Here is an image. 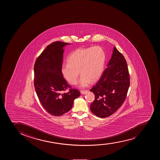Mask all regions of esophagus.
Returning <instances> with one entry per match:
<instances>
[{
	"instance_id": "esophagus-1",
	"label": "esophagus",
	"mask_w": 160,
	"mask_h": 160,
	"mask_svg": "<svg viewBox=\"0 0 160 160\" xmlns=\"http://www.w3.org/2000/svg\"><path fill=\"white\" fill-rule=\"evenodd\" d=\"M81 94H86V93H87L88 91L87 90H81Z\"/></svg>"
}]
</instances>
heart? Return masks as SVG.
<instances>
[{
	"instance_id": "heart-1",
	"label": "heart",
	"mask_w": 160,
	"mask_h": 160,
	"mask_svg": "<svg viewBox=\"0 0 160 160\" xmlns=\"http://www.w3.org/2000/svg\"><path fill=\"white\" fill-rule=\"evenodd\" d=\"M106 61V54L100 46L77 49L68 56L67 64L62 65L63 78L70 84H77L79 71L81 74L80 86L87 87L98 80L103 73Z\"/></svg>"
}]
</instances>
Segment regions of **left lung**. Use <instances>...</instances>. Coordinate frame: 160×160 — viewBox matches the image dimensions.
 I'll list each match as a JSON object with an SVG mask.
<instances>
[{"label":"left lung","mask_w":160,"mask_h":160,"mask_svg":"<svg viewBox=\"0 0 160 160\" xmlns=\"http://www.w3.org/2000/svg\"><path fill=\"white\" fill-rule=\"evenodd\" d=\"M108 67L97 84L90 90L95 95L91 111L100 118L110 116L120 108L129 87L126 61L115 46Z\"/></svg>","instance_id":"8db88e82"}]
</instances>
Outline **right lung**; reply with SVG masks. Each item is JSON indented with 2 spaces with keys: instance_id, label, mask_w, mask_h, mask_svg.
I'll return each mask as SVG.
<instances>
[{
  "instance_id": "right-lung-1",
  "label": "right lung",
  "mask_w": 160,
  "mask_h": 160,
  "mask_svg": "<svg viewBox=\"0 0 160 160\" xmlns=\"http://www.w3.org/2000/svg\"><path fill=\"white\" fill-rule=\"evenodd\" d=\"M70 43L57 41L46 47L38 57L34 66V85L43 108L49 114L62 115L72 108L80 93L71 89L62 74L63 48ZM70 88L67 93L63 91Z\"/></svg>"
}]
</instances>
